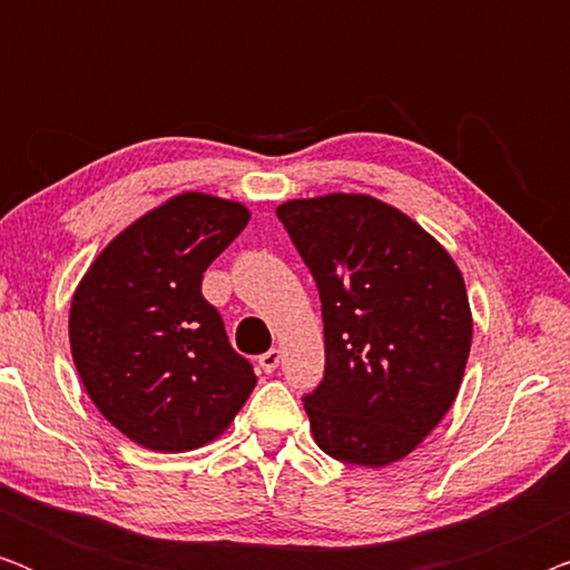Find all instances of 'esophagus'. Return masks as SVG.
Wrapping results in <instances>:
<instances>
[{"instance_id":"obj_1","label":"esophagus","mask_w":570,"mask_h":570,"mask_svg":"<svg viewBox=\"0 0 570 570\" xmlns=\"http://www.w3.org/2000/svg\"><path fill=\"white\" fill-rule=\"evenodd\" d=\"M279 357H283V355H279V350H277V347H272V350H267V353H264V355H259V365H262V371H264V373H272V371H275L277 365H279Z\"/></svg>"}]
</instances>
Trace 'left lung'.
I'll return each instance as SVG.
<instances>
[{"label":"left lung","mask_w":570,"mask_h":570,"mask_svg":"<svg viewBox=\"0 0 570 570\" xmlns=\"http://www.w3.org/2000/svg\"><path fill=\"white\" fill-rule=\"evenodd\" d=\"M316 279L324 379L303 396L324 454L361 466L407 456L456 400L472 345L464 277L439 240L368 194L277 207Z\"/></svg>","instance_id":"obj_1"}]
</instances>
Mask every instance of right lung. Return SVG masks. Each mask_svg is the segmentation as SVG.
I'll list each match as a JSON object with an SVG mask.
<instances>
[{"instance_id": "right-lung-1", "label": "right lung", "mask_w": 570, "mask_h": 570, "mask_svg": "<svg viewBox=\"0 0 570 570\" xmlns=\"http://www.w3.org/2000/svg\"><path fill=\"white\" fill-rule=\"evenodd\" d=\"M238 202L186 191L121 230L69 308L82 386L139 446L178 454L220 435L256 386L202 295V275L246 228Z\"/></svg>"}]
</instances>
